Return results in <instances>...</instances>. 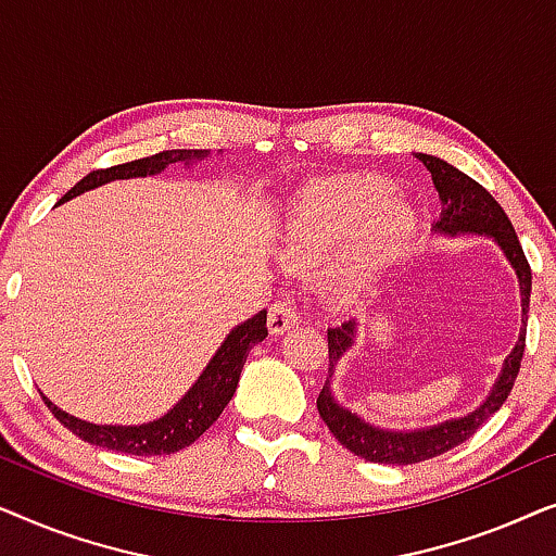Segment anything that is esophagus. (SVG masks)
Instances as JSON below:
<instances>
[{
  "mask_svg": "<svg viewBox=\"0 0 556 556\" xmlns=\"http://www.w3.org/2000/svg\"><path fill=\"white\" fill-rule=\"evenodd\" d=\"M299 321L301 314L299 308H295V303H276L268 314V331L273 337H278V333H286L288 329H293V326H299Z\"/></svg>",
  "mask_w": 556,
  "mask_h": 556,
  "instance_id": "1",
  "label": "esophagus"
}]
</instances>
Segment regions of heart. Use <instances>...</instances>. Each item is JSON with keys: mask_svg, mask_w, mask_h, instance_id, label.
<instances>
[{"mask_svg": "<svg viewBox=\"0 0 556 556\" xmlns=\"http://www.w3.org/2000/svg\"><path fill=\"white\" fill-rule=\"evenodd\" d=\"M420 215L371 177H346L308 187L288 204L280 223V253L314 268L333 257L329 288L341 306H359L382 291L390 273L409 255Z\"/></svg>", "mask_w": 556, "mask_h": 556, "instance_id": "heart-1", "label": "heart"}]
</instances>
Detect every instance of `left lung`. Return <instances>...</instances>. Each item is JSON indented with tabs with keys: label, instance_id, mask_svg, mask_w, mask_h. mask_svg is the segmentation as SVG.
Instances as JSON below:
<instances>
[{
	"label": "left lung",
	"instance_id": "obj_1",
	"mask_svg": "<svg viewBox=\"0 0 556 556\" xmlns=\"http://www.w3.org/2000/svg\"><path fill=\"white\" fill-rule=\"evenodd\" d=\"M430 172L432 185L438 189L440 197V217L435 223V232L445 235V238H458V235H481L489 238L501 248V253L511 265L516 278H519V293H521V324L519 339L511 349V354L504 359L496 382H493L489 397L478 405L473 413L451 417L438 425H428V428H413V430H394V428H379L364 420L362 415L352 413V409L341 405L331 392V377L337 371V364L341 362L349 349L356 344V331H359V321L349 318L337 329H329V379H326L321 394H318L316 407L321 420L329 425L331 435L339 440L346 451L359 455L364 460L371 463H390V466H413V463L435 458L451 451V447L460 445L468 440L481 425L489 420L493 413H498L504 405L508 392L519 375L523 346H527V318H529V295H531V268L527 263V255L516 238L511 219L501 210V204L470 179L468 174L455 169L445 159L430 156V154H415Z\"/></svg>",
	"mask_w": 556,
	"mask_h": 556
}]
</instances>
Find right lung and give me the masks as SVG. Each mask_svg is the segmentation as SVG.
I'll list each match as a JSON object with an SVG mask.
<instances>
[{
	"instance_id": "1",
	"label": "right lung",
	"mask_w": 556,
	"mask_h": 556,
	"mask_svg": "<svg viewBox=\"0 0 556 556\" xmlns=\"http://www.w3.org/2000/svg\"><path fill=\"white\" fill-rule=\"evenodd\" d=\"M207 156L210 151L202 149H172L147 159H136V162L111 166V169L90 172L88 177L80 179L58 204L73 200V197L88 192V189L109 185V181L154 177V174H162L166 166L172 164L189 166L202 162V159ZM265 318L268 316H265V311H261V314H255L253 318H248V321L235 326V329L225 337L223 344H219L217 352L212 354V359L207 362V367L202 369V375L194 379V384L181 394L177 405L166 409V413L162 417H156V420L139 425H96L65 413V409H60L55 402H50L45 394L42 400L45 405L50 407V413L55 415L67 430L75 432V435L86 440L90 445H101L109 447V451L131 455L177 453L181 447L192 445L194 440L217 420L219 413L227 407V402L232 400V394L238 390L240 382V371L245 367L248 352L257 344V341L268 337Z\"/></svg>"
}]
</instances>
